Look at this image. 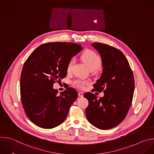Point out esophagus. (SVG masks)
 <instances>
[{
    "instance_id": "34e87169",
    "label": "esophagus",
    "mask_w": 154,
    "mask_h": 154,
    "mask_svg": "<svg viewBox=\"0 0 154 154\" xmlns=\"http://www.w3.org/2000/svg\"><path fill=\"white\" fill-rule=\"evenodd\" d=\"M79 95L80 97H83V93L82 92H79Z\"/></svg>"
}]
</instances>
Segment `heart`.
Returning a JSON list of instances; mask_svg holds the SVG:
<instances>
[{"mask_svg":"<svg viewBox=\"0 0 154 154\" xmlns=\"http://www.w3.org/2000/svg\"><path fill=\"white\" fill-rule=\"evenodd\" d=\"M82 59L87 65L89 70H96L100 67L101 65V60L100 56L95 53L94 51L91 50H87L82 54L81 56ZM74 65V59H71L67 65V71L70 72L73 67ZM88 82L85 80H77L74 82V84L75 86L79 88L82 89L85 86L88 84Z\"/></svg>","mask_w":154,"mask_h":154,"instance_id":"b5f03b06","label":"heart"}]
</instances>
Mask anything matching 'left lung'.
<instances>
[{"mask_svg":"<svg viewBox=\"0 0 154 154\" xmlns=\"http://www.w3.org/2000/svg\"><path fill=\"white\" fill-rule=\"evenodd\" d=\"M92 46L100 54L103 66L93 91H103L104 96L98 98L91 92L84 94L89 101L86 116L94 126L106 130L117 126L126 117L132 101L134 77L128 60L119 49L98 42Z\"/></svg>","mask_w":154,"mask_h":154,"instance_id":"1","label":"left lung"}]
</instances>
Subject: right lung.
Instances as JSON below:
<instances>
[{
  "instance_id": "add662e5",
  "label": "right lung",
  "mask_w": 154,
  "mask_h": 154,
  "mask_svg": "<svg viewBox=\"0 0 154 154\" xmlns=\"http://www.w3.org/2000/svg\"><path fill=\"white\" fill-rule=\"evenodd\" d=\"M82 49L74 43H46L25 61L20 75L21 101L26 115L37 126L52 129L66 119L78 93L68 88L58 94L53 85L66 77L68 62Z\"/></svg>"
}]
</instances>
